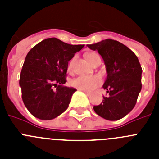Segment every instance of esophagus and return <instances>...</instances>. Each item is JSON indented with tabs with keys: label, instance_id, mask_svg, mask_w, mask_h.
I'll return each instance as SVG.
<instances>
[{
	"label": "esophagus",
	"instance_id": "esophagus-1",
	"mask_svg": "<svg viewBox=\"0 0 159 159\" xmlns=\"http://www.w3.org/2000/svg\"><path fill=\"white\" fill-rule=\"evenodd\" d=\"M83 92H84V93L86 94V95H88V96H89V95H91V92H87V91H83Z\"/></svg>",
	"mask_w": 159,
	"mask_h": 159
}]
</instances>
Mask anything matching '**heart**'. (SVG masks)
Returning <instances> with one entry per match:
<instances>
[{
	"instance_id": "1",
	"label": "heart",
	"mask_w": 159,
	"mask_h": 159,
	"mask_svg": "<svg viewBox=\"0 0 159 159\" xmlns=\"http://www.w3.org/2000/svg\"><path fill=\"white\" fill-rule=\"evenodd\" d=\"M87 60L91 64H93L96 61L97 59H99V55L95 52H91L87 54ZM75 57H73L68 63L67 65V70L68 71H71L73 70V66L75 63ZM102 78L100 75H91V76H86V75H79L75 77L71 81V85L77 89L87 91V92H92L94 89L99 86L102 84Z\"/></svg>"
}]
</instances>
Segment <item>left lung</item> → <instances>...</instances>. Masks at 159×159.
<instances>
[{
	"mask_svg": "<svg viewBox=\"0 0 159 159\" xmlns=\"http://www.w3.org/2000/svg\"><path fill=\"white\" fill-rule=\"evenodd\" d=\"M88 47L101 55L107 73L102 88L108 95L102 96L103 100L93 107L94 111L107 120H119L131 111L142 89L139 61L130 48L111 39L88 44Z\"/></svg>",
	"mask_w": 159,
	"mask_h": 159,
	"instance_id": "8db88e82",
	"label": "left lung"
}]
</instances>
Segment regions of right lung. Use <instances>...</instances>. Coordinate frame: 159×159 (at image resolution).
<instances>
[{"mask_svg": "<svg viewBox=\"0 0 159 159\" xmlns=\"http://www.w3.org/2000/svg\"><path fill=\"white\" fill-rule=\"evenodd\" d=\"M84 47L48 38L29 52L20 75V86L22 100L32 116L50 120L67 110L76 91L63 85L67 82L68 61Z\"/></svg>", "mask_w": 159, "mask_h": 159, "instance_id": "obj_1", "label": "right lung"}]
</instances>
